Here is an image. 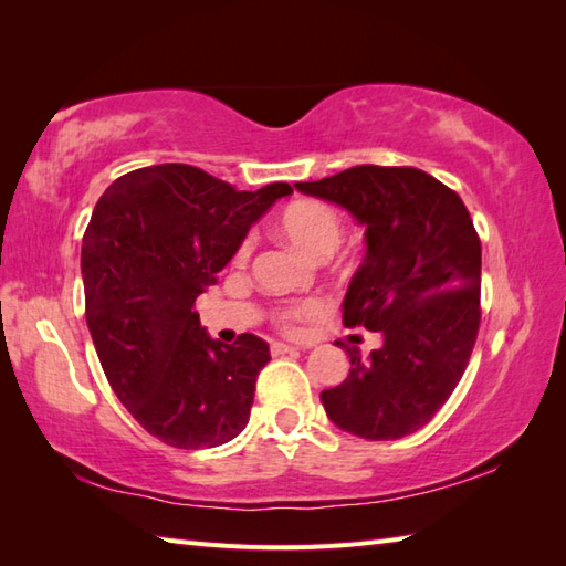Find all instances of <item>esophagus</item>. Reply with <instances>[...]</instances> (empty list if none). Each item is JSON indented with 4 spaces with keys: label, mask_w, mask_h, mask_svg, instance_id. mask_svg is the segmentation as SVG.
I'll list each match as a JSON object with an SVG mask.
<instances>
[{
    "label": "esophagus",
    "mask_w": 566,
    "mask_h": 566,
    "mask_svg": "<svg viewBox=\"0 0 566 566\" xmlns=\"http://www.w3.org/2000/svg\"><path fill=\"white\" fill-rule=\"evenodd\" d=\"M270 350H272V355L276 357V355L296 353V350H298V347H296V345H286V343H272V345H270Z\"/></svg>",
    "instance_id": "1"
}]
</instances>
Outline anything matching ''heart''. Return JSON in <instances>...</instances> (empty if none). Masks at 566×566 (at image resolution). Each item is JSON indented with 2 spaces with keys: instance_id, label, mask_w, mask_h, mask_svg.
Segmentation results:
<instances>
[{
  "instance_id": "1",
  "label": "heart",
  "mask_w": 566,
  "mask_h": 566,
  "mask_svg": "<svg viewBox=\"0 0 566 566\" xmlns=\"http://www.w3.org/2000/svg\"><path fill=\"white\" fill-rule=\"evenodd\" d=\"M276 233H280L286 243L302 252L304 258L323 262L328 260L335 250L343 243V221L340 216L331 209L328 203L321 201H294L286 207L280 219H276ZM250 240H243L235 252V262L243 264L250 258ZM323 311L321 302H304L290 306L276 314V321L284 328L294 331L298 323L316 316Z\"/></svg>"
}]
</instances>
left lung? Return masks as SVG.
<instances>
[{
	"instance_id": "obj_1",
	"label": "left lung",
	"mask_w": 566,
	"mask_h": 566,
	"mask_svg": "<svg viewBox=\"0 0 566 566\" xmlns=\"http://www.w3.org/2000/svg\"><path fill=\"white\" fill-rule=\"evenodd\" d=\"M294 187L365 226V260L343 298V323L381 335L367 357L335 343L350 371L321 391V403L357 438L411 436L450 399L476 343L482 243L472 216L416 167L357 165Z\"/></svg>"
}]
</instances>
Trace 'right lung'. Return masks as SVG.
<instances>
[{
  "label": "right lung",
  "mask_w": 566,
  "mask_h": 566,
  "mask_svg": "<svg viewBox=\"0 0 566 566\" xmlns=\"http://www.w3.org/2000/svg\"><path fill=\"white\" fill-rule=\"evenodd\" d=\"M292 187L235 191L199 167L167 163L118 177L82 238L87 326L114 394L172 448L201 450L248 426L270 345L213 340L197 296L216 284L250 226Z\"/></svg>",
  "instance_id": "1"
}]
</instances>
